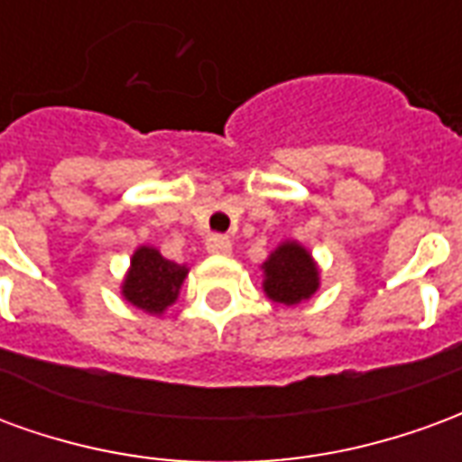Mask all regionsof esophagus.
I'll return each mask as SVG.
<instances>
[{"label":"esophagus","mask_w":462,"mask_h":462,"mask_svg":"<svg viewBox=\"0 0 462 462\" xmlns=\"http://www.w3.org/2000/svg\"><path fill=\"white\" fill-rule=\"evenodd\" d=\"M208 252L210 254H230L232 242L227 237H222V235H212L210 240H208Z\"/></svg>","instance_id":"1"}]
</instances>
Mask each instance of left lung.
Returning a JSON list of instances; mask_svg holds the SVG:
<instances>
[{"mask_svg": "<svg viewBox=\"0 0 462 462\" xmlns=\"http://www.w3.org/2000/svg\"><path fill=\"white\" fill-rule=\"evenodd\" d=\"M262 290L277 304L297 307L301 301H310L319 290V264L311 257V252L297 240L280 242L270 257L262 262Z\"/></svg>", "mask_w": 462, "mask_h": 462, "instance_id": "8db88e82", "label": "left lung"}]
</instances>
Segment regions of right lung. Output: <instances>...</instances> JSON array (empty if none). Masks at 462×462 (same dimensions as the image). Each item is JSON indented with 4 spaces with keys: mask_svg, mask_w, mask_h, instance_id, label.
I'll return each instance as SVG.
<instances>
[{
    "mask_svg": "<svg viewBox=\"0 0 462 462\" xmlns=\"http://www.w3.org/2000/svg\"><path fill=\"white\" fill-rule=\"evenodd\" d=\"M188 272V264L165 260L158 247L141 245L133 252L131 267L121 282L123 300L151 317H162L178 301Z\"/></svg>",
    "mask_w": 462,
    "mask_h": 462,
    "instance_id": "obj_1",
    "label": "right lung"
}]
</instances>
